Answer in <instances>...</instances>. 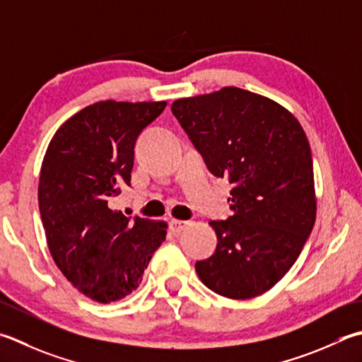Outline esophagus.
<instances>
[{
  "label": "esophagus",
  "mask_w": 362,
  "mask_h": 362,
  "mask_svg": "<svg viewBox=\"0 0 362 362\" xmlns=\"http://www.w3.org/2000/svg\"><path fill=\"white\" fill-rule=\"evenodd\" d=\"M188 221H180V219H173L171 223H169V229L173 232H182L183 229L188 228Z\"/></svg>",
  "instance_id": "esophagus-1"
}]
</instances>
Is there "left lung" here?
Masks as SVG:
<instances>
[{"instance_id":"obj_1","label":"left lung","mask_w":362,"mask_h":362,"mask_svg":"<svg viewBox=\"0 0 362 362\" xmlns=\"http://www.w3.org/2000/svg\"><path fill=\"white\" fill-rule=\"evenodd\" d=\"M171 111L209 171L232 185V216L209 223L218 243L196 262L197 276L226 298L265 293L292 268L315 223L306 133L279 103L240 88L180 98Z\"/></svg>"}]
</instances>
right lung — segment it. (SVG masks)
Instances as JSON below:
<instances>
[{
	"instance_id": "1",
	"label": "right lung",
	"mask_w": 362,
	"mask_h": 362,
	"mask_svg": "<svg viewBox=\"0 0 362 362\" xmlns=\"http://www.w3.org/2000/svg\"><path fill=\"white\" fill-rule=\"evenodd\" d=\"M166 102H98L76 112L49 141L39 210L49 252L89 298L117 301L136 290L166 238V224L111 209L130 187L134 144Z\"/></svg>"
}]
</instances>
